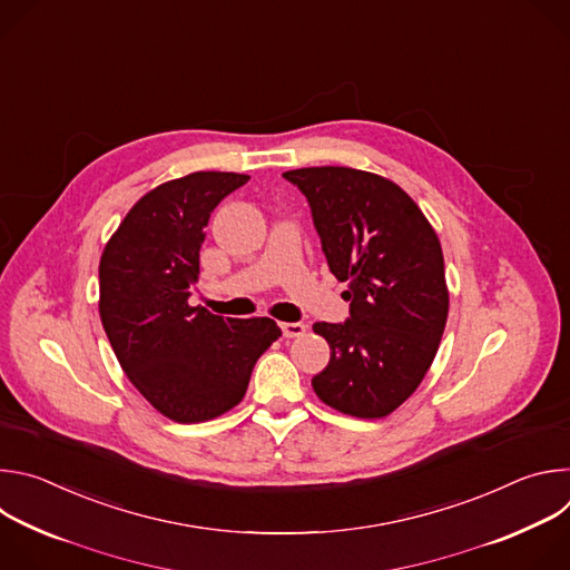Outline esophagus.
I'll return each mask as SVG.
<instances>
[{
    "label": "esophagus",
    "instance_id": "1",
    "mask_svg": "<svg viewBox=\"0 0 570 570\" xmlns=\"http://www.w3.org/2000/svg\"><path fill=\"white\" fill-rule=\"evenodd\" d=\"M282 334L284 338H299L306 334V324L304 322H282Z\"/></svg>",
    "mask_w": 570,
    "mask_h": 570
}]
</instances>
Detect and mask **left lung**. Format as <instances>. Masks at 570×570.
I'll use <instances>...</instances> for the list:
<instances>
[{
  "mask_svg": "<svg viewBox=\"0 0 570 570\" xmlns=\"http://www.w3.org/2000/svg\"><path fill=\"white\" fill-rule=\"evenodd\" d=\"M284 178L308 200L330 271L350 284L347 322L313 324L332 358L311 385L345 415L385 417L417 390L446 327L440 238L417 203L376 174L308 167Z\"/></svg>",
  "mask_w": 570,
  "mask_h": 570,
  "instance_id": "left-lung-1",
  "label": "left lung"
}]
</instances>
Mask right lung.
<instances>
[{
	"label": "right lung",
	"instance_id": "add662e5",
	"mask_svg": "<svg viewBox=\"0 0 570 570\" xmlns=\"http://www.w3.org/2000/svg\"><path fill=\"white\" fill-rule=\"evenodd\" d=\"M250 176L196 171L141 196L106 243L99 313L119 365L178 424L214 420L243 399L257 358L282 336L271 317L189 306L216 205Z\"/></svg>",
	"mask_w": 570,
	"mask_h": 570
}]
</instances>
